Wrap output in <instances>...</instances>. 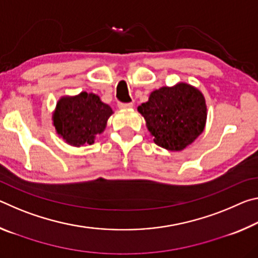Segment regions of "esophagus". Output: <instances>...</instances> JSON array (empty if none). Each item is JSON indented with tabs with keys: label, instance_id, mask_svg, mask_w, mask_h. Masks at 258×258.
Instances as JSON below:
<instances>
[{
	"label": "esophagus",
	"instance_id": "esophagus-1",
	"mask_svg": "<svg viewBox=\"0 0 258 258\" xmlns=\"http://www.w3.org/2000/svg\"><path fill=\"white\" fill-rule=\"evenodd\" d=\"M133 107L132 102H118V108L120 109H130Z\"/></svg>",
	"mask_w": 258,
	"mask_h": 258
}]
</instances>
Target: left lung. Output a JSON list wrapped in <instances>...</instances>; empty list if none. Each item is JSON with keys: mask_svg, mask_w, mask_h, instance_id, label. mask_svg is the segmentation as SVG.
I'll return each mask as SVG.
<instances>
[{"mask_svg": "<svg viewBox=\"0 0 258 258\" xmlns=\"http://www.w3.org/2000/svg\"><path fill=\"white\" fill-rule=\"evenodd\" d=\"M138 110L156 145L172 151L191 145L202 134L207 117L204 95L185 83L154 91Z\"/></svg>", "mask_w": 258, "mask_h": 258, "instance_id": "1", "label": "left lung"}]
</instances>
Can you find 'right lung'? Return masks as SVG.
Segmentation results:
<instances>
[{
	"label": "right lung",
	"instance_id": "add662e5",
	"mask_svg": "<svg viewBox=\"0 0 258 258\" xmlns=\"http://www.w3.org/2000/svg\"><path fill=\"white\" fill-rule=\"evenodd\" d=\"M112 113L108 104L93 93L82 92L64 97L56 103L53 124L56 132L72 146L92 145L95 135L103 132Z\"/></svg>",
	"mask_w": 258,
	"mask_h": 258
}]
</instances>
